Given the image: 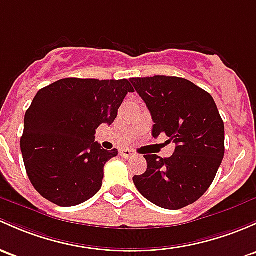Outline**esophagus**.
I'll return each mask as SVG.
<instances>
[{
    "label": "esophagus",
    "mask_w": 256,
    "mask_h": 256,
    "mask_svg": "<svg viewBox=\"0 0 256 256\" xmlns=\"http://www.w3.org/2000/svg\"><path fill=\"white\" fill-rule=\"evenodd\" d=\"M120 154L124 158H130L132 157V156H135V152H134L132 150H120Z\"/></svg>",
    "instance_id": "34e87169"
}]
</instances>
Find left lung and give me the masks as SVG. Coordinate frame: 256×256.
<instances>
[{"instance_id": "left-lung-1", "label": "left lung", "mask_w": 256, "mask_h": 256, "mask_svg": "<svg viewBox=\"0 0 256 256\" xmlns=\"http://www.w3.org/2000/svg\"><path fill=\"white\" fill-rule=\"evenodd\" d=\"M154 122L176 144L173 156L144 154L147 169L132 178L141 195L154 205L179 210L207 192L224 156V124L211 94L179 77L130 78ZM169 140V141H170Z\"/></svg>"}]
</instances>
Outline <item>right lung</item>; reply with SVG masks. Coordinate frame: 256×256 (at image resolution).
I'll use <instances>...</instances> for the list:
<instances>
[{
	"mask_svg": "<svg viewBox=\"0 0 256 256\" xmlns=\"http://www.w3.org/2000/svg\"><path fill=\"white\" fill-rule=\"evenodd\" d=\"M128 80L64 78L36 93L24 116L20 150L29 180L42 198L76 206L100 190L104 166L118 156L94 142L102 124L112 125Z\"/></svg>",
	"mask_w": 256,
	"mask_h": 256,
	"instance_id": "1",
	"label": "right lung"
}]
</instances>
